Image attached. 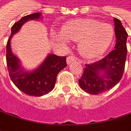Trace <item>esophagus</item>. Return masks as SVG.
<instances>
[{
	"mask_svg": "<svg viewBox=\"0 0 131 131\" xmlns=\"http://www.w3.org/2000/svg\"><path fill=\"white\" fill-rule=\"evenodd\" d=\"M75 61H77V59L74 57H73V56H70V57H68L67 58V64H70Z\"/></svg>",
	"mask_w": 131,
	"mask_h": 131,
	"instance_id": "1",
	"label": "esophagus"
}]
</instances>
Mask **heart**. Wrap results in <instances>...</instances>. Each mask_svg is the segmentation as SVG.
I'll return each mask as SVG.
<instances>
[{
	"mask_svg": "<svg viewBox=\"0 0 131 131\" xmlns=\"http://www.w3.org/2000/svg\"><path fill=\"white\" fill-rule=\"evenodd\" d=\"M61 33L52 32L57 42L66 45L68 40L78 41V51L86 59L100 57L110 47L114 37V29L107 23H101L92 19H78L67 22Z\"/></svg>",
	"mask_w": 131,
	"mask_h": 131,
	"instance_id": "1",
	"label": "heart"
}]
</instances>
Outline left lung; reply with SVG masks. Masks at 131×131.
Masks as SVG:
<instances>
[{"label":"left lung","mask_w":131,"mask_h":131,"mask_svg":"<svg viewBox=\"0 0 131 131\" xmlns=\"http://www.w3.org/2000/svg\"><path fill=\"white\" fill-rule=\"evenodd\" d=\"M115 49L100 61L86 64L79 85L85 92L97 95L114 87L121 80L127 56L126 32L121 21L114 18Z\"/></svg>","instance_id":"obj_1"}]
</instances>
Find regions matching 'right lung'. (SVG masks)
<instances>
[{"instance_id":"1","label":"right lung","mask_w":131,"mask_h":131,"mask_svg":"<svg viewBox=\"0 0 131 131\" xmlns=\"http://www.w3.org/2000/svg\"><path fill=\"white\" fill-rule=\"evenodd\" d=\"M40 12L23 16L12 27V34L6 45V62L10 78L21 91L29 96H41L51 92L55 86L57 74L67 66L65 57L48 54L35 70H25L21 61L13 53L11 40L22 25L30 20L42 19Z\"/></svg>"}]
</instances>
